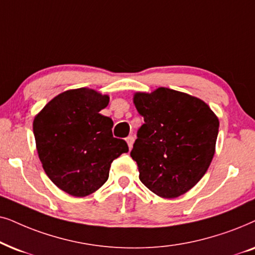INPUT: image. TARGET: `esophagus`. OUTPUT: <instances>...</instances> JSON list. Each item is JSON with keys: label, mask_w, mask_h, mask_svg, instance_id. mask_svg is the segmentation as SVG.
<instances>
[{"label": "esophagus", "mask_w": 255, "mask_h": 255, "mask_svg": "<svg viewBox=\"0 0 255 255\" xmlns=\"http://www.w3.org/2000/svg\"><path fill=\"white\" fill-rule=\"evenodd\" d=\"M134 140H135V138H134L133 135H129V136H128L127 138H126V141H127V144H128V147H129V149L133 148Z\"/></svg>", "instance_id": "34e87169"}]
</instances>
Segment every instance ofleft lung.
Masks as SVG:
<instances>
[{
	"instance_id": "left-lung-1",
	"label": "left lung",
	"mask_w": 255,
	"mask_h": 255,
	"mask_svg": "<svg viewBox=\"0 0 255 255\" xmlns=\"http://www.w3.org/2000/svg\"><path fill=\"white\" fill-rule=\"evenodd\" d=\"M134 104L144 119L130 151L140 181L162 198L188 192L211 164L218 118L203 100L165 87L135 93Z\"/></svg>"
}]
</instances>
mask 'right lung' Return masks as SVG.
Returning <instances> with one entry per match:
<instances>
[{
    "label": "right lung",
    "mask_w": 255,
    "mask_h": 255,
    "mask_svg": "<svg viewBox=\"0 0 255 255\" xmlns=\"http://www.w3.org/2000/svg\"><path fill=\"white\" fill-rule=\"evenodd\" d=\"M108 103L110 97L91 88L65 91L33 120L44 171L71 196L97 191L108 179L112 162L128 151L125 140L113 137L112 119L99 113Z\"/></svg>",
    "instance_id": "1"
}]
</instances>
